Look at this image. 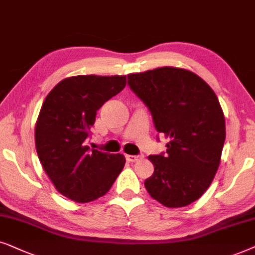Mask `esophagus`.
I'll use <instances>...</instances> for the list:
<instances>
[{
	"instance_id": "obj_1",
	"label": "esophagus",
	"mask_w": 255,
	"mask_h": 255,
	"mask_svg": "<svg viewBox=\"0 0 255 255\" xmlns=\"http://www.w3.org/2000/svg\"><path fill=\"white\" fill-rule=\"evenodd\" d=\"M142 157H143L142 155H126V159H127L128 162H136Z\"/></svg>"
}]
</instances>
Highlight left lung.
<instances>
[{
    "label": "left lung",
    "instance_id": "obj_1",
    "mask_svg": "<svg viewBox=\"0 0 255 255\" xmlns=\"http://www.w3.org/2000/svg\"><path fill=\"white\" fill-rule=\"evenodd\" d=\"M131 91L147 105L156 130L169 141L165 154L150 155L149 195L167 208L202 197L215 178L225 142V118L213 90L196 73L164 66L128 74Z\"/></svg>",
    "mask_w": 255,
    "mask_h": 255
}]
</instances>
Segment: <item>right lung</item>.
Here are the masks:
<instances>
[{
    "instance_id": "obj_1",
    "label": "right lung",
    "mask_w": 255,
    "mask_h": 255,
    "mask_svg": "<svg viewBox=\"0 0 255 255\" xmlns=\"http://www.w3.org/2000/svg\"><path fill=\"white\" fill-rule=\"evenodd\" d=\"M126 76H74L59 81L40 108L37 155L58 192L77 203L106 195L125 167V156L90 149L88 133L99 108L126 86Z\"/></svg>"
}]
</instances>
